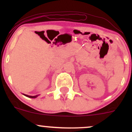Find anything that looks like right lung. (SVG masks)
Masks as SVG:
<instances>
[{"label": "right lung", "instance_id": "right-lung-1", "mask_svg": "<svg viewBox=\"0 0 132 132\" xmlns=\"http://www.w3.org/2000/svg\"><path fill=\"white\" fill-rule=\"evenodd\" d=\"M23 95H25L26 97H29V98H36V97H37L39 95H34V96H31V95H26V94H23Z\"/></svg>", "mask_w": 132, "mask_h": 132}]
</instances>
